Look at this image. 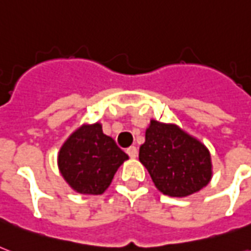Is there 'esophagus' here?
<instances>
[{"mask_svg":"<svg viewBox=\"0 0 251 251\" xmlns=\"http://www.w3.org/2000/svg\"><path fill=\"white\" fill-rule=\"evenodd\" d=\"M126 153H127L131 159H135V157L138 156L137 147H135V146H131V147H129V149L126 150Z\"/></svg>","mask_w":251,"mask_h":251,"instance_id":"1","label":"esophagus"}]
</instances>
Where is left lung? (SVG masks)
Segmentation results:
<instances>
[{
  "label": "left lung",
  "mask_w": 251,
  "mask_h": 251,
  "mask_svg": "<svg viewBox=\"0 0 251 251\" xmlns=\"http://www.w3.org/2000/svg\"><path fill=\"white\" fill-rule=\"evenodd\" d=\"M139 160L165 195L187 197L210 182L211 156L198 139L178 126L152 120L139 149Z\"/></svg>",
  "instance_id": "1"
}]
</instances>
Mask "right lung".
I'll return each mask as SVG.
<instances>
[{
    "instance_id": "1",
    "label": "right lung",
    "mask_w": 251,
    "mask_h": 251,
    "mask_svg": "<svg viewBox=\"0 0 251 251\" xmlns=\"http://www.w3.org/2000/svg\"><path fill=\"white\" fill-rule=\"evenodd\" d=\"M129 156L102 133L101 125H84L61 147L58 168L66 182L80 194H102L118 167Z\"/></svg>"
}]
</instances>
